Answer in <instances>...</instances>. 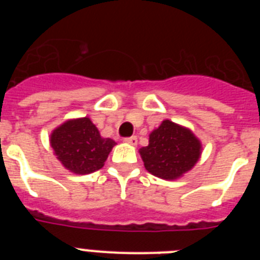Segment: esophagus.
<instances>
[{
	"mask_svg": "<svg viewBox=\"0 0 260 260\" xmlns=\"http://www.w3.org/2000/svg\"><path fill=\"white\" fill-rule=\"evenodd\" d=\"M125 142H126V143H128V144H132V146H137L138 138L135 137V135H133V137L125 138Z\"/></svg>",
	"mask_w": 260,
	"mask_h": 260,
	"instance_id": "34e87169",
	"label": "esophagus"
}]
</instances>
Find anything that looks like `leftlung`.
<instances>
[{"instance_id":"obj_1","label":"left lung","mask_w":260,"mask_h":260,"mask_svg":"<svg viewBox=\"0 0 260 260\" xmlns=\"http://www.w3.org/2000/svg\"><path fill=\"white\" fill-rule=\"evenodd\" d=\"M144 167L162 180H177L201 157L202 144L189 128L164 119L150 134L148 146L139 150Z\"/></svg>"}]
</instances>
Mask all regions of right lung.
<instances>
[{"label": "right lung", "instance_id": "add662e5", "mask_svg": "<svg viewBox=\"0 0 260 260\" xmlns=\"http://www.w3.org/2000/svg\"><path fill=\"white\" fill-rule=\"evenodd\" d=\"M116 142L103 138L87 117L69 119L50 134V146L61 164L75 174H88L104 167Z\"/></svg>", "mask_w": 260, "mask_h": 260}]
</instances>
